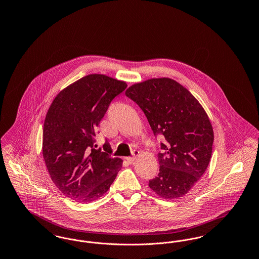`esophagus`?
Segmentation results:
<instances>
[{
  "label": "esophagus",
  "instance_id": "obj_1",
  "mask_svg": "<svg viewBox=\"0 0 259 259\" xmlns=\"http://www.w3.org/2000/svg\"><path fill=\"white\" fill-rule=\"evenodd\" d=\"M139 155H140V151H139V150H134V151H133V156H131V157H126V160H127V162H128L129 164H133L134 161L136 160V158H137Z\"/></svg>",
  "mask_w": 259,
  "mask_h": 259
}]
</instances>
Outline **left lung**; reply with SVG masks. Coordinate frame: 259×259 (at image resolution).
Masks as SVG:
<instances>
[{"instance_id":"left-lung-1","label":"left lung","mask_w":259,"mask_h":259,"mask_svg":"<svg viewBox=\"0 0 259 259\" xmlns=\"http://www.w3.org/2000/svg\"><path fill=\"white\" fill-rule=\"evenodd\" d=\"M125 94L142 109L154 135H163L158 176L149 187L161 198L183 197L207 170L213 130L204 108L185 87L169 77L150 78Z\"/></svg>"}]
</instances>
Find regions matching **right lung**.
I'll use <instances>...</instances> for the list:
<instances>
[{
    "mask_svg": "<svg viewBox=\"0 0 259 259\" xmlns=\"http://www.w3.org/2000/svg\"><path fill=\"white\" fill-rule=\"evenodd\" d=\"M127 83L91 74L61 90L52 101L42 132V156L50 178L64 195L76 202L103 196L122 167L111 157L110 145L93 148L95 130L112 99Z\"/></svg>",
    "mask_w": 259,
    "mask_h": 259,
    "instance_id": "right-lung-1",
    "label": "right lung"
}]
</instances>
